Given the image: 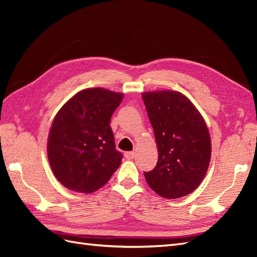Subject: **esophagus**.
<instances>
[{
	"instance_id": "1",
	"label": "esophagus",
	"mask_w": 257,
	"mask_h": 257,
	"mask_svg": "<svg viewBox=\"0 0 257 257\" xmlns=\"http://www.w3.org/2000/svg\"><path fill=\"white\" fill-rule=\"evenodd\" d=\"M124 157H125L127 160H133L135 158V152L133 151H128L124 153Z\"/></svg>"
}]
</instances>
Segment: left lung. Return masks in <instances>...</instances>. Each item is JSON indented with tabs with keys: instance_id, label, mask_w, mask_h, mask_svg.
I'll return each instance as SVG.
<instances>
[{
	"instance_id": "obj_1",
	"label": "left lung",
	"mask_w": 257,
	"mask_h": 257,
	"mask_svg": "<svg viewBox=\"0 0 257 257\" xmlns=\"http://www.w3.org/2000/svg\"><path fill=\"white\" fill-rule=\"evenodd\" d=\"M154 131L159 159L145 174L158 195L175 199L198 188L211 158V139L203 116L182 93L162 90L143 93Z\"/></svg>"
}]
</instances>
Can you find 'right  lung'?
Instances as JSON below:
<instances>
[{
  "mask_svg": "<svg viewBox=\"0 0 257 257\" xmlns=\"http://www.w3.org/2000/svg\"><path fill=\"white\" fill-rule=\"evenodd\" d=\"M122 93L85 89L62 106L52 122L47 143L52 172L65 188L93 193L104 186L120 166L110 127Z\"/></svg>",
  "mask_w": 257,
  "mask_h": 257,
  "instance_id": "obj_1",
  "label": "right lung"
}]
</instances>
